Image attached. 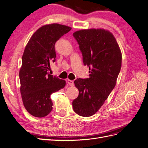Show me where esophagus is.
Returning <instances> with one entry per match:
<instances>
[{
	"mask_svg": "<svg viewBox=\"0 0 148 148\" xmlns=\"http://www.w3.org/2000/svg\"><path fill=\"white\" fill-rule=\"evenodd\" d=\"M67 83H68L70 85V86H73V85H74V82L73 81V80L68 79V80H67Z\"/></svg>",
	"mask_w": 148,
	"mask_h": 148,
	"instance_id": "obj_1",
	"label": "esophagus"
}]
</instances>
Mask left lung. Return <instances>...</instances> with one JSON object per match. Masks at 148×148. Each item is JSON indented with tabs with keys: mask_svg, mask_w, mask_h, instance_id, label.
Listing matches in <instances>:
<instances>
[{
	"mask_svg": "<svg viewBox=\"0 0 148 148\" xmlns=\"http://www.w3.org/2000/svg\"><path fill=\"white\" fill-rule=\"evenodd\" d=\"M84 65L89 67L88 78L74 82L79 91L72 102L73 110L82 117H90L104 104L114 88L122 65V53L114 35L104 29L76 31Z\"/></svg>",
	"mask_w": 148,
	"mask_h": 148,
	"instance_id": "1",
	"label": "left lung"
}]
</instances>
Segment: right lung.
I'll use <instances>...</instances> for the list:
<instances>
[{
	"label": "right lung",
	"instance_id": "1",
	"mask_svg": "<svg viewBox=\"0 0 148 148\" xmlns=\"http://www.w3.org/2000/svg\"><path fill=\"white\" fill-rule=\"evenodd\" d=\"M71 29L57 23L42 26L25 47L19 73L20 92L26 110L36 117L51 112V95L65 86V80L49 74L48 70L51 63L56 61V42Z\"/></svg>",
	"mask_w": 148,
	"mask_h": 148
}]
</instances>
